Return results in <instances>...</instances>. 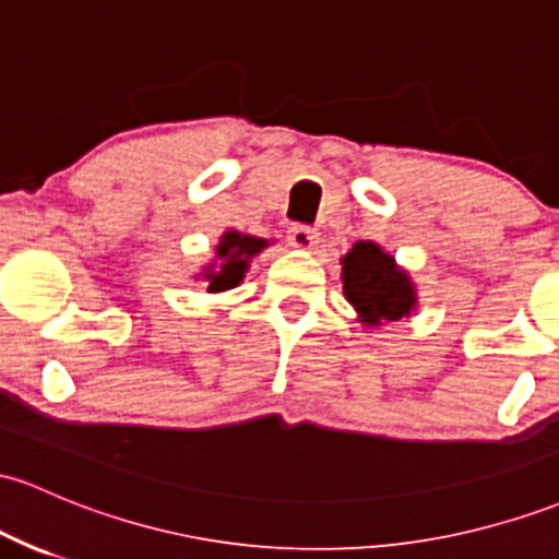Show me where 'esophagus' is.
Masks as SVG:
<instances>
[{
  "mask_svg": "<svg viewBox=\"0 0 559 559\" xmlns=\"http://www.w3.org/2000/svg\"><path fill=\"white\" fill-rule=\"evenodd\" d=\"M289 243L294 249H316L318 233L308 225H294V228H289Z\"/></svg>",
  "mask_w": 559,
  "mask_h": 559,
  "instance_id": "34e87169",
  "label": "esophagus"
}]
</instances>
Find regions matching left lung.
<instances>
[{
    "mask_svg": "<svg viewBox=\"0 0 559 559\" xmlns=\"http://www.w3.org/2000/svg\"><path fill=\"white\" fill-rule=\"evenodd\" d=\"M342 292L369 329L411 318L419 308L416 284L390 251L373 241H355L342 257Z\"/></svg>",
    "mask_w": 559,
    "mask_h": 559,
    "instance_id": "left-lung-1",
    "label": "left lung"
}]
</instances>
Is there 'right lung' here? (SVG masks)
Instances as JSON below:
<instances>
[{"label": "right lung", "instance_id": "add662e5", "mask_svg": "<svg viewBox=\"0 0 559 559\" xmlns=\"http://www.w3.org/2000/svg\"><path fill=\"white\" fill-rule=\"evenodd\" d=\"M267 247V238L249 236V233L241 230H225L219 236L217 247H214V260L206 262L195 278L206 281V292L210 294L236 289L243 281V275H247L251 260Z\"/></svg>", "mask_w": 559, "mask_h": 559}]
</instances>
